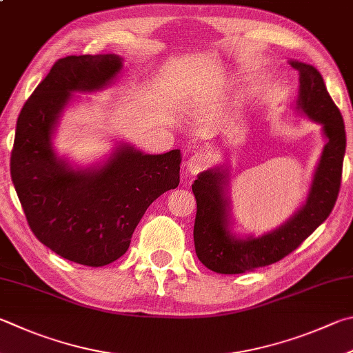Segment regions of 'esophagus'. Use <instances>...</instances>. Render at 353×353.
I'll return each instance as SVG.
<instances>
[{
    "label": "esophagus",
    "mask_w": 353,
    "mask_h": 353,
    "mask_svg": "<svg viewBox=\"0 0 353 353\" xmlns=\"http://www.w3.org/2000/svg\"><path fill=\"white\" fill-rule=\"evenodd\" d=\"M210 163L208 157L205 154H194L187 160V170L191 176H196L199 172L207 168Z\"/></svg>",
    "instance_id": "esophagus-1"
}]
</instances>
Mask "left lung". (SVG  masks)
Returning a JSON list of instances; mask_svg holds the SVG:
<instances>
[{
  "label": "left lung",
  "instance_id": "1",
  "mask_svg": "<svg viewBox=\"0 0 353 353\" xmlns=\"http://www.w3.org/2000/svg\"><path fill=\"white\" fill-rule=\"evenodd\" d=\"M299 74L294 111L321 125L324 148L313 171L303 205L279 227L261 236L234 232L230 199V168L225 163L202 171L193 183L197 213L194 247L202 264L216 273L253 272L281 261L309 238L327 219L341 185L345 152V130L341 112L333 103L316 68L288 60Z\"/></svg>",
  "mask_w": 353,
  "mask_h": 353
}]
</instances>
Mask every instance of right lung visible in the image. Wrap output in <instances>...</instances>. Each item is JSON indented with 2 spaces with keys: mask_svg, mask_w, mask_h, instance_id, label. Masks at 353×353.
Returning a JSON list of instances; mask_svg holds the SVG:
<instances>
[{
  "mask_svg": "<svg viewBox=\"0 0 353 353\" xmlns=\"http://www.w3.org/2000/svg\"><path fill=\"white\" fill-rule=\"evenodd\" d=\"M115 54L70 55L55 63L18 115L10 176L37 239L61 258L101 267L126 253L146 208L179 185L181 150L145 154L115 142L89 166L55 151L54 137L75 92H100L117 80Z\"/></svg>",
  "mask_w": 353,
  "mask_h": 353,
  "instance_id": "right-lung-1",
  "label": "right lung"
}]
</instances>
